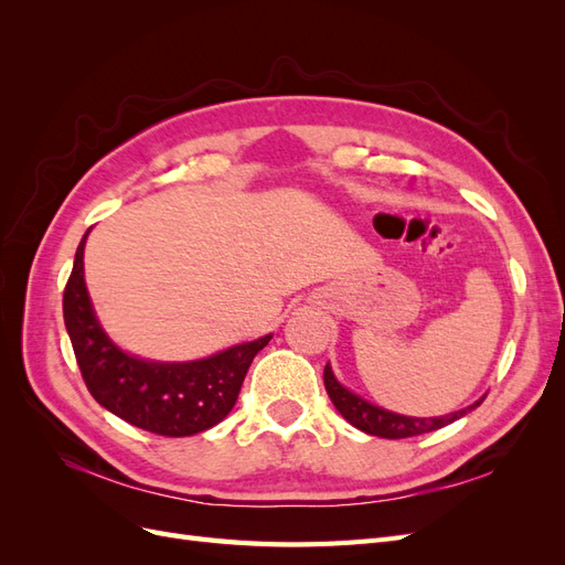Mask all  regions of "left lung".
Listing matches in <instances>:
<instances>
[{
    "label": "left lung",
    "mask_w": 565,
    "mask_h": 565,
    "mask_svg": "<svg viewBox=\"0 0 565 565\" xmlns=\"http://www.w3.org/2000/svg\"><path fill=\"white\" fill-rule=\"evenodd\" d=\"M322 380H324V388H328V396L341 413V417H344L349 424H353L355 429H361L370 436H380V438H409V436L436 431V429H440V426L452 424L455 419L465 417L467 413H471V409L481 405L486 398V396L478 398L473 405L461 407V409H457V413L443 415V417H407V415L391 413V409H384L380 405H372L370 401L358 396V393L349 391L347 386H341L334 377L330 363L324 365Z\"/></svg>",
    "instance_id": "1"
}]
</instances>
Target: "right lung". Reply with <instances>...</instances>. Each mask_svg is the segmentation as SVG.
Segmentation results:
<instances>
[{
    "label": "right lung",
    "mask_w": 565,
    "mask_h": 565,
    "mask_svg": "<svg viewBox=\"0 0 565 565\" xmlns=\"http://www.w3.org/2000/svg\"><path fill=\"white\" fill-rule=\"evenodd\" d=\"M84 233L63 292L65 330L79 372L98 405L158 436H193L224 419L245 374L273 334L188 363H158L119 349L104 332L84 282Z\"/></svg>",
    "instance_id": "add662e5"
}]
</instances>
